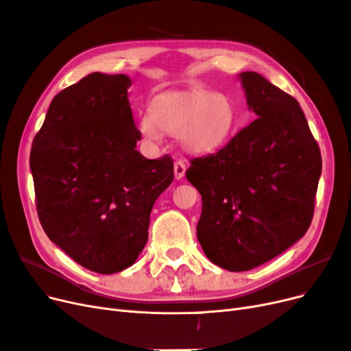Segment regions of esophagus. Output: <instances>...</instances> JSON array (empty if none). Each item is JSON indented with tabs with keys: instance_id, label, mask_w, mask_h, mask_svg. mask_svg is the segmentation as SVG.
I'll list each match as a JSON object with an SVG mask.
<instances>
[{
	"instance_id": "esophagus-1",
	"label": "esophagus",
	"mask_w": 351,
	"mask_h": 351,
	"mask_svg": "<svg viewBox=\"0 0 351 351\" xmlns=\"http://www.w3.org/2000/svg\"><path fill=\"white\" fill-rule=\"evenodd\" d=\"M185 171H186V167H185V163H184V162H180V160L175 162V166H173L175 179H182L184 175H185Z\"/></svg>"
}]
</instances>
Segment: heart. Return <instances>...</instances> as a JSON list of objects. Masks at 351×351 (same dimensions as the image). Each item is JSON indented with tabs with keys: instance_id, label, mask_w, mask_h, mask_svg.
I'll return each mask as SVG.
<instances>
[{
	"instance_id": "1",
	"label": "heart",
	"mask_w": 351,
	"mask_h": 351,
	"mask_svg": "<svg viewBox=\"0 0 351 351\" xmlns=\"http://www.w3.org/2000/svg\"><path fill=\"white\" fill-rule=\"evenodd\" d=\"M237 130V112L226 93L192 88L163 92L153 97L150 114L140 119L147 143H159L162 132L176 135L192 154H210L228 143Z\"/></svg>"
}]
</instances>
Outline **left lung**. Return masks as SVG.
Instances as JSON below:
<instances>
[{"label": "left lung", "mask_w": 351, "mask_h": 351, "mask_svg": "<svg viewBox=\"0 0 351 351\" xmlns=\"http://www.w3.org/2000/svg\"><path fill=\"white\" fill-rule=\"evenodd\" d=\"M239 78L258 118L186 171L202 199L198 242L213 264L229 271L252 269L303 237L322 171L299 101L258 73Z\"/></svg>", "instance_id": "1"}]
</instances>
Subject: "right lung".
<instances>
[{
	"mask_svg": "<svg viewBox=\"0 0 351 351\" xmlns=\"http://www.w3.org/2000/svg\"><path fill=\"white\" fill-rule=\"evenodd\" d=\"M131 78L92 73L56 95L30 152L45 233L82 267L114 274L135 263L154 202L173 180L167 154L145 159L128 100Z\"/></svg>",
	"mask_w": 351,
	"mask_h": 351,
	"instance_id": "1",
	"label": "right lung"
}]
</instances>
